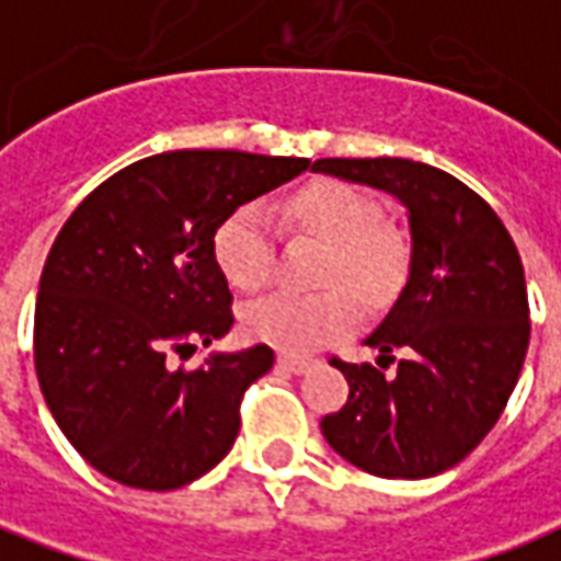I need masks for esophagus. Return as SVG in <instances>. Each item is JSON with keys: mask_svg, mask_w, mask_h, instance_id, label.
Listing matches in <instances>:
<instances>
[{"mask_svg": "<svg viewBox=\"0 0 561 561\" xmlns=\"http://www.w3.org/2000/svg\"><path fill=\"white\" fill-rule=\"evenodd\" d=\"M282 373H291V376H304L312 369V360H304V357H291V354H279V360H276Z\"/></svg>", "mask_w": 561, "mask_h": 561, "instance_id": "obj_1", "label": "esophagus"}]
</instances>
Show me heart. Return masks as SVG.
Segmentation results:
<instances>
[{"instance_id":"1","label":"heart","mask_w":561,"mask_h":561,"mask_svg":"<svg viewBox=\"0 0 561 561\" xmlns=\"http://www.w3.org/2000/svg\"><path fill=\"white\" fill-rule=\"evenodd\" d=\"M285 216L328 243L318 270L321 285L342 282L364 300H381L402 279L405 249L400 237L378 228L376 207L352 185L336 180L304 185L285 201ZM213 252L231 285L243 291L261 288L273 273V237L264 209L255 204L233 209L213 237ZM354 318L357 306L342 288L273 291L245 306L243 328L252 340L300 354L336 340L352 328Z\"/></svg>"}]
</instances>
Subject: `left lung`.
Listing matches in <instances>:
<instances>
[{
	"label": "left lung",
	"instance_id": "left-lung-1",
	"mask_svg": "<svg viewBox=\"0 0 561 561\" xmlns=\"http://www.w3.org/2000/svg\"><path fill=\"white\" fill-rule=\"evenodd\" d=\"M312 171L393 195L412 237L400 297L364 340L378 366L333 360L348 402L321 421V433L378 478L442 474L493 430L526 360L529 300L517 245L483 197L433 164L318 159ZM393 359L398 369L385 374Z\"/></svg>",
	"mask_w": 561,
	"mask_h": 561
}]
</instances>
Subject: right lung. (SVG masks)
<instances>
[{"instance_id": "obj_1", "label": "right lung", "mask_w": 561, "mask_h": 561, "mask_svg": "<svg viewBox=\"0 0 561 561\" xmlns=\"http://www.w3.org/2000/svg\"><path fill=\"white\" fill-rule=\"evenodd\" d=\"M309 159L176 149L104 180L62 225L35 304V373L59 430L92 469L138 490H176L228 457L243 390L273 352H209L233 324L213 237L233 209Z\"/></svg>"}]
</instances>
